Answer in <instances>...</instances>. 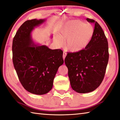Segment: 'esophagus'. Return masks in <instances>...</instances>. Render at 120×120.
Instances as JSON below:
<instances>
[{
	"label": "esophagus",
	"instance_id": "34e87169",
	"mask_svg": "<svg viewBox=\"0 0 120 120\" xmlns=\"http://www.w3.org/2000/svg\"><path fill=\"white\" fill-rule=\"evenodd\" d=\"M66 56H67V53L64 51V52H63V60H64L65 59V57H66Z\"/></svg>",
	"mask_w": 120,
	"mask_h": 120
}]
</instances>
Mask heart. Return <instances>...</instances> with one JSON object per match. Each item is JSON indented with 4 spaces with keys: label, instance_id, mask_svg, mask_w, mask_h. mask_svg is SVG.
Segmentation results:
<instances>
[{
    "label": "heart",
    "instance_id": "heart-1",
    "mask_svg": "<svg viewBox=\"0 0 120 120\" xmlns=\"http://www.w3.org/2000/svg\"><path fill=\"white\" fill-rule=\"evenodd\" d=\"M60 36L57 35L55 41L59 46L66 40L65 47L72 52H77L85 49L91 41L94 34L93 27L88 23L79 20H71L60 30Z\"/></svg>",
    "mask_w": 120,
    "mask_h": 120
}]
</instances>
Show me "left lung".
I'll use <instances>...</instances> for the list:
<instances>
[{"label":"left lung","instance_id":"1","mask_svg":"<svg viewBox=\"0 0 120 120\" xmlns=\"http://www.w3.org/2000/svg\"><path fill=\"white\" fill-rule=\"evenodd\" d=\"M86 20L95 24L92 38L85 49L68 53L64 60L71 87L79 93H90L99 86L109 60L108 43L101 27L95 20Z\"/></svg>","mask_w":120,"mask_h":120}]
</instances>
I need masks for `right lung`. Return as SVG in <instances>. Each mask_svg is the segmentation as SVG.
Returning <instances> with one entry per match:
<instances>
[{
    "mask_svg": "<svg viewBox=\"0 0 120 120\" xmlns=\"http://www.w3.org/2000/svg\"><path fill=\"white\" fill-rule=\"evenodd\" d=\"M46 19H35L23 23L12 42V60L21 84L35 95L48 93L52 88L58 68L63 64V51L35 44L31 33Z\"/></svg>",
    "mask_w": 120,
    "mask_h": 120,
    "instance_id": "1",
    "label": "right lung"
}]
</instances>
